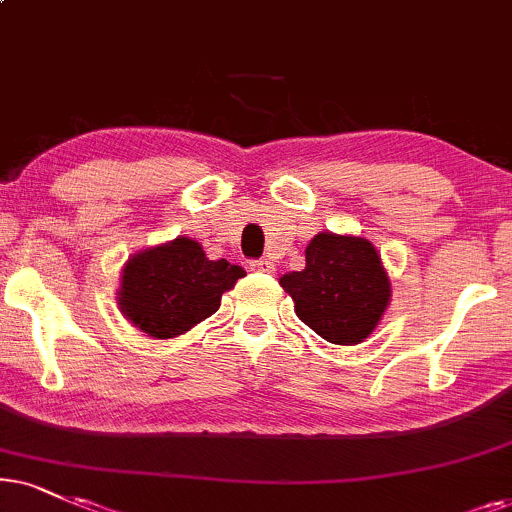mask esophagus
Returning a JSON list of instances; mask_svg holds the SVG:
<instances>
[{"mask_svg": "<svg viewBox=\"0 0 512 512\" xmlns=\"http://www.w3.org/2000/svg\"><path fill=\"white\" fill-rule=\"evenodd\" d=\"M250 269L252 271H262V274H274V271H276L274 262H271V260H252Z\"/></svg>", "mask_w": 512, "mask_h": 512, "instance_id": "1", "label": "esophagus"}]
</instances>
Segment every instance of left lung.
I'll return each mask as SVG.
<instances>
[{
  "instance_id": "obj_1",
  "label": "left lung",
  "mask_w": 512,
  "mask_h": 512,
  "mask_svg": "<svg viewBox=\"0 0 512 512\" xmlns=\"http://www.w3.org/2000/svg\"><path fill=\"white\" fill-rule=\"evenodd\" d=\"M307 267L281 278L295 314L333 345H357L378 326L390 281L366 238L319 234L304 250Z\"/></svg>"
}]
</instances>
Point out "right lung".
I'll return each mask as SVG.
<instances>
[{"label":"right lung","mask_w":512,"mask_h":512,"mask_svg":"<svg viewBox=\"0 0 512 512\" xmlns=\"http://www.w3.org/2000/svg\"><path fill=\"white\" fill-rule=\"evenodd\" d=\"M245 276L243 267L208 260L191 238L139 252L122 271L120 309L153 338H174L219 309L224 290Z\"/></svg>","instance_id":"right-lung-1"}]
</instances>
